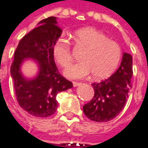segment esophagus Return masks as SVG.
<instances>
[{"label":"esophagus","mask_w":148,"mask_h":148,"mask_svg":"<svg viewBox=\"0 0 148 148\" xmlns=\"http://www.w3.org/2000/svg\"><path fill=\"white\" fill-rule=\"evenodd\" d=\"M81 84L80 82H73V86H74V87H77L78 86H80Z\"/></svg>","instance_id":"34e87169"}]
</instances>
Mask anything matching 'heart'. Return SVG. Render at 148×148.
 <instances>
[{
  "mask_svg": "<svg viewBox=\"0 0 148 148\" xmlns=\"http://www.w3.org/2000/svg\"><path fill=\"white\" fill-rule=\"evenodd\" d=\"M73 38L85 51L81 55L82 61L64 71L66 77L80 79L92 74L95 79H105L114 73L121 58V48L117 42L92 27L77 30ZM52 55L62 67H67L72 60L67 39L63 36L57 38L52 46Z\"/></svg>",
  "mask_w": 148,
  "mask_h": 148,
  "instance_id": "obj_1",
  "label": "heart"
}]
</instances>
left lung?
I'll use <instances>...</instances> for the list:
<instances>
[{
	"label": "left lung",
	"instance_id": "obj_1",
	"mask_svg": "<svg viewBox=\"0 0 148 148\" xmlns=\"http://www.w3.org/2000/svg\"><path fill=\"white\" fill-rule=\"evenodd\" d=\"M132 76V56L123 53L121 65L109 78L93 83L94 96L83 106L87 117L96 122L112 120L124 109L128 97Z\"/></svg>",
	"mask_w": 148,
	"mask_h": 148
}]
</instances>
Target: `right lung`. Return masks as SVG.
<instances>
[{
    "label": "right lung",
    "instance_id": "1",
    "mask_svg": "<svg viewBox=\"0 0 148 148\" xmlns=\"http://www.w3.org/2000/svg\"><path fill=\"white\" fill-rule=\"evenodd\" d=\"M61 28L55 16L44 19L24 36L18 44L10 69L19 105L36 117H47L58 108L56 96L73 87L59 74L52 55V46L61 36ZM27 59L34 60L38 71L33 78L24 76L21 66Z\"/></svg>",
    "mask_w": 148,
    "mask_h": 148
}]
</instances>
